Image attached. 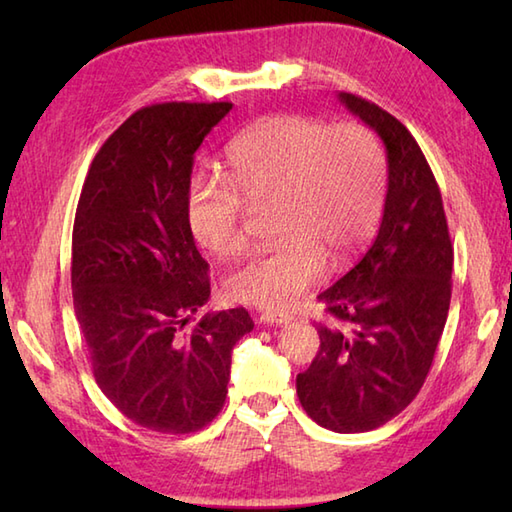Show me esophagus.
Wrapping results in <instances>:
<instances>
[{
    "mask_svg": "<svg viewBox=\"0 0 512 512\" xmlns=\"http://www.w3.org/2000/svg\"><path fill=\"white\" fill-rule=\"evenodd\" d=\"M259 321H262V323H268V325H284V323H288V317H284V314L264 312L262 317H259Z\"/></svg>",
    "mask_w": 512,
    "mask_h": 512,
    "instance_id": "34e87169",
    "label": "esophagus"
}]
</instances>
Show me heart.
Returning a JSON list of instances; mask_svg holds the SVG:
<instances>
[{"label":"heart","instance_id":"b5f03b06","mask_svg":"<svg viewBox=\"0 0 512 512\" xmlns=\"http://www.w3.org/2000/svg\"><path fill=\"white\" fill-rule=\"evenodd\" d=\"M385 156L361 123L266 118L228 147V178H195L193 237L215 257L244 246L246 204L275 209L277 248L248 257L224 281L231 301L284 312L319 286L325 259L341 264L372 235L383 209Z\"/></svg>","mask_w":512,"mask_h":512}]
</instances>
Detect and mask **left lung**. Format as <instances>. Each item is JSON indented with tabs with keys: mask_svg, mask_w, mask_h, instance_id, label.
Wrapping results in <instances>:
<instances>
[{
	"mask_svg": "<svg viewBox=\"0 0 512 512\" xmlns=\"http://www.w3.org/2000/svg\"><path fill=\"white\" fill-rule=\"evenodd\" d=\"M339 101L374 129L387 154L383 222L350 273L321 292L330 323L297 376L301 407L321 427L363 433L418 396L447 323L453 248L442 195L409 129L361 96Z\"/></svg>",
	"mask_w": 512,
	"mask_h": 512,
	"instance_id": "obj_1",
	"label": "left lung"
}]
</instances>
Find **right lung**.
<instances>
[{"label":"right lung","instance_id":"add662e5","mask_svg":"<svg viewBox=\"0 0 512 512\" xmlns=\"http://www.w3.org/2000/svg\"><path fill=\"white\" fill-rule=\"evenodd\" d=\"M233 103H160L94 156L72 231V297L96 385L140 427L191 433L228 394L244 308L191 314L211 297L187 220L193 154Z\"/></svg>","mask_w":512,"mask_h":512}]
</instances>
